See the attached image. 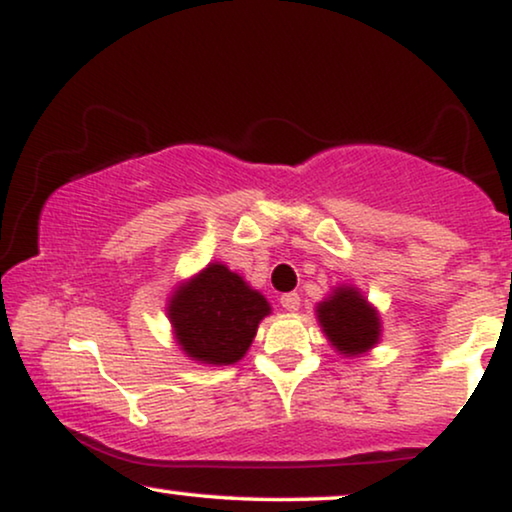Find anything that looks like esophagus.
Returning a JSON list of instances; mask_svg holds the SVG:
<instances>
[{
	"mask_svg": "<svg viewBox=\"0 0 512 512\" xmlns=\"http://www.w3.org/2000/svg\"><path fill=\"white\" fill-rule=\"evenodd\" d=\"M279 303H282V307H284L286 312H298L300 296H298V293H284V296L279 298Z\"/></svg>",
	"mask_w": 512,
	"mask_h": 512,
	"instance_id": "obj_1",
	"label": "esophagus"
}]
</instances>
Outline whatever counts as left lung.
Listing matches in <instances>:
<instances>
[{"mask_svg": "<svg viewBox=\"0 0 512 512\" xmlns=\"http://www.w3.org/2000/svg\"><path fill=\"white\" fill-rule=\"evenodd\" d=\"M321 331L342 356H361L380 342V314L356 286H338L317 305Z\"/></svg>", "mask_w": 512, "mask_h": 512, "instance_id": "8db88e82", "label": "left lung"}]
</instances>
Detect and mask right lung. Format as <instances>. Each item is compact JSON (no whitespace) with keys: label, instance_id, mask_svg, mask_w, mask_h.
Instances as JSON below:
<instances>
[{"label":"right lung","instance_id":"add662e5","mask_svg":"<svg viewBox=\"0 0 512 512\" xmlns=\"http://www.w3.org/2000/svg\"><path fill=\"white\" fill-rule=\"evenodd\" d=\"M270 303L223 263L179 284L167 303L174 338L193 361L230 366L247 354Z\"/></svg>","mask_w":512,"mask_h":512}]
</instances>
